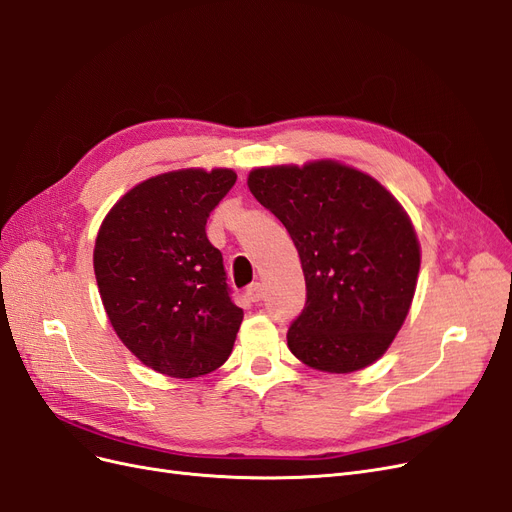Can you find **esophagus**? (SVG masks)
Wrapping results in <instances>:
<instances>
[{
    "label": "esophagus",
    "instance_id": "34e87169",
    "mask_svg": "<svg viewBox=\"0 0 512 512\" xmlns=\"http://www.w3.org/2000/svg\"><path fill=\"white\" fill-rule=\"evenodd\" d=\"M246 298H249L251 302H261L263 300V287L259 285V283H253V285H249L246 287Z\"/></svg>",
    "mask_w": 512,
    "mask_h": 512
}]
</instances>
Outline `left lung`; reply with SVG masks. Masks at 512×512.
Instances as JSON below:
<instances>
[{
	"mask_svg": "<svg viewBox=\"0 0 512 512\" xmlns=\"http://www.w3.org/2000/svg\"><path fill=\"white\" fill-rule=\"evenodd\" d=\"M249 189L300 253L306 306L287 332L306 366L349 374L381 357L410 310L419 240L398 200L338 161L257 168Z\"/></svg>",
	"mask_w": 512,
	"mask_h": 512,
	"instance_id": "8db88e82",
	"label": "left lung"
}]
</instances>
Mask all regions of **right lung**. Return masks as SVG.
<instances>
[{
	"mask_svg": "<svg viewBox=\"0 0 512 512\" xmlns=\"http://www.w3.org/2000/svg\"><path fill=\"white\" fill-rule=\"evenodd\" d=\"M234 170H176L148 178L112 206L93 268L114 332L144 366L195 378L223 366L244 312L223 255L206 236Z\"/></svg>",
	"mask_w": 512,
	"mask_h": 512,
	"instance_id": "1",
	"label": "right lung"
}]
</instances>
